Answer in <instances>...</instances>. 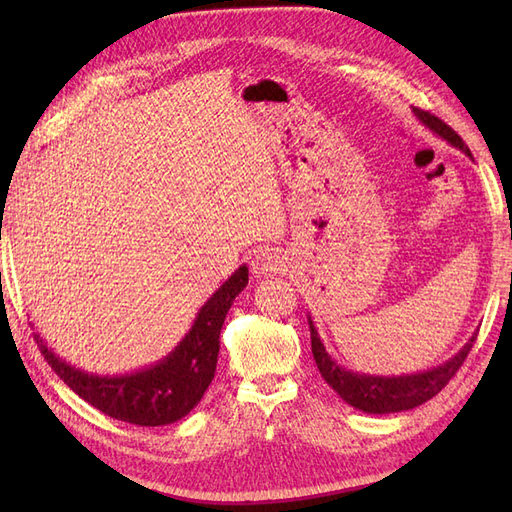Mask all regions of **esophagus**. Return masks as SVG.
I'll use <instances>...</instances> for the list:
<instances>
[{
  "label": "esophagus",
  "mask_w": 512,
  "mask_h": 512,
  "mask_svg": "<svg viewBox=\"0 0 512 512\" xmlns=\"http://www.w3.org/2000/svg\"><path fill=\"white\" fill-rule=\"evenodd\" d=\"M282 267H284V256L277 250H265L256 254L252 260V271L256 275H271V273L282 271Z\"/></svg>",
  "instance_id": "obj_1"
}]
</instances>
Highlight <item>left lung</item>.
<instances>
[{
  "instance_id": "8db88e82",
  "label": "left lung",
  "mask_w": 512,
  "mask_h": 512,
  "mask_svg": "<svg viewBox=\"0 0 512 512\" xmlns=\"http://www.w3.org/2000/svg\"><path fill=\"white\" fill-rule=\"evenodd\" d=\"M412 111L418 117V121H421L423 126H427L433 134H438L446 143H451L453 147L466 153L468 158H472V153L466 147V143L461 141V136L453 128H448L442 119H438L436 115H431L427 111H421V108H412ZM307 322H309V333H312V354L322 378L327 380V384L346 401V404L367 414L404 412L425 404V401H429L431 397H436L448 384V380L457 374V369L463 365V361H466L468 352L472 350V344L476 342V333H474L466 342V346H463L453 359H448L446 363L431 367L427 371H418V374L371 376V374H359V371H350L339 365L327 352V348H324L318 329L314 327L312 316H307Z\"/></svg>"
}]
</instances>
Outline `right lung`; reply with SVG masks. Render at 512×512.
Segmentation results:
<instances>
[{"instance_id": "add662e5", "label": "right lung", "mask_w": 512, "mask_h": 512, "mask_svg": "<svg viewBox=\"0 0 512 512\" xmlns=\"http://www.w3.org/2000/svg\"><path fill=\"white\" fill-rule=\"evenodd\" d=\"M247 286V267L241 265L200 307L192 329L156 365L132 374L98 376L66 363L42 342L36 344L51 369L70 389L100 412L141 427H160L190 414L215 376L220 331L237 294Z\"/></svg>"}]
</instances>
